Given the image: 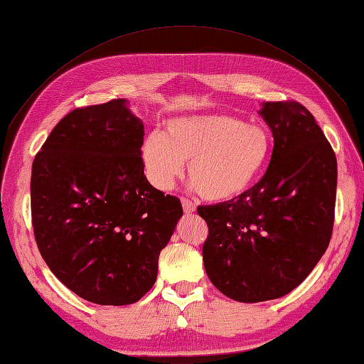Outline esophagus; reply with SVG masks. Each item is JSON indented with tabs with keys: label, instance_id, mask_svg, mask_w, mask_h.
I'll list each match as a JSON object with an SVG mask.
<instances>
[{
	"label": "esophagus",
	"instance_id": "1",
	"mask_svg": "<svg viewBox=\"0 0 364 364\" xmlns=\"http://www.w3.org/2000/svg\"><path fill=\"white\" fill-rule=\"evenodd\" d=\"M182 207H183V211L187 213V215H190V213L196 211V203H193V202L188 200V199H182Z\"/></svg>",
	"mask_w": 364,
	"mask_h": 364
}]
</instances>
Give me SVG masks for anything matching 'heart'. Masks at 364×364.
I'll return each mask as SVG.
<instances>
[{"label": "heart", "mask_w": 364, "mask_h": 364, "mask_svg": "<svg viewBox=\"0 0 364 364\" xmlns=\"http://www.w3.org/2000/svg\"><path fill=\"white\" fill-rule=\"evenodd\" d=\"M270 132L227 114L174 119L165 134L151 132L141 146L149 179L168 190L188 162V179L200 198L227 202L242 196L267 168Z\"/></svg>", "instance_id": "obj_1"}]
</instances>
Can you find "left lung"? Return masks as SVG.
Segmentation results:
<instances>
[{"label": "left lung", "instance_id": "left-lung-1", "mask_svg": "<svg viewBox=\"0 0 364 364\" xmlns=\"http://www.w3.org/2000/svg\"><path fill=\"white\" fill-rule=\"evenodd\" d=\"M259 115L273 134L262 179L233 200L198 207L208 225L205 272L239 303L298 287L329 245L335 218L336 157L314 115L296 102H265Z\"/></svg>", "mask_w": 364, "mask_h": 364}]
</instances>
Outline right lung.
<instances>
[{
	"label": "right lung",
	"mask_w": 364,
	"mask_h": 364,
	"mask_svg": "<svg viewBox=\"0 0 364 364\" xmlns=\"http://www.w3.org/2000/svg\"><path fill=\"white\" fill-rule=\"evenodd\" d=\"M144 123L125 99L77 108L35 156V241L50 272L80 298L132 304L154 286L159 255L183 215L144 174Z\"/></svg>",
	"instance_id": "right-lung-1"
}]
</instances>
